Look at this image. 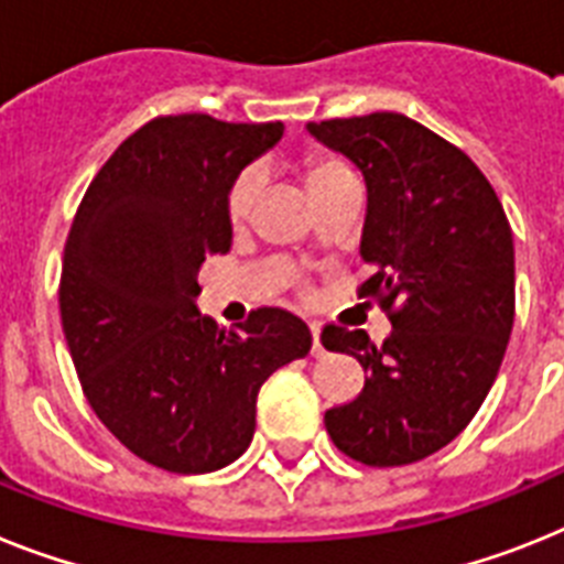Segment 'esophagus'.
Returning <instances> with one entry per match:
<instances>
[{
    "instance_id": "esophagus-1",
    "label": "esophagus",
    "mask_w": 564,
    "mask_h": 564,
    "mask_svg": "<svg viewBox=\"0 0 564 564\" xmlns=\"http://www.w3.org/2000/svg\"><path fill=\"white\" fill-rule=\"evenodd\" d=\"M310 333H312V355H324V347H321V324L312 321Z\"/></svg>"
}]
</instances>
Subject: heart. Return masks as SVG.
<instances>
[{
    "mask_svg": "<svg viewBox=\"0 0 564 564\" xmlns=\"http://www.w3.org/2000/svg\"><path fill=\"white\" fill-rule=\"evenodd\" d=\"M347 169L333 158H310L304 163V186L306 194H318L324 192L326 186H333L335 180L347 177ZM260 194V174L254 169L240 174L235 180V186L229 192V203H226V215H229L231 226H243L249 220L254 209V200H258Z\"/></svg>",
    "mask_w": 564,
    "mask_h": 564,
    "instance_id": "1",
    "label": "heart"
}]
</instances>
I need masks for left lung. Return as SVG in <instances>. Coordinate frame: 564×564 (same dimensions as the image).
<instances>
[{"label":"left lung","mask_w":564,"mask_h":564,"mask_svg":"<svg viewBox=\"0 0 564 564\" xmlns=\"http://www.w3.org/2000/svg\"><path fill=\"white\" fill-rule=\"evenodd\" d=\"M306 129L364 174L372 274L358 297H376L392 324L381 347L364 329L321 333L367 372L358 399L326 410V433L361 465H413L470 424L499 376L516 312L513 231L479 165L404 113Z\"/></svg>","instance_id":"1"}]
</instances>
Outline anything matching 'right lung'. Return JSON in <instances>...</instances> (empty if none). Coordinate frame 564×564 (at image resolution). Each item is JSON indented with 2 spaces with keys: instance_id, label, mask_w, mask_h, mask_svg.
<instances>
[{
  "instance_id": "1",
  "label": "right lung",
  "mask_w": 564,
  "mask_h": 564,
  "mask_svg": "<svg viewBox=\"0 0 564 564\" xmlns=\"http://www.w3.org/2000/svg\"><path fill=\"white\" fill-rule=\"evenodd\" d=\"M283 122L158 117L113 151L65 240L59 315L85 399L134 456L212 473L243 456L260 384L304 358L310 326L263 306L217 329L203 260L231 249L229 192Z\"/></svg>"
}]
</instances>
